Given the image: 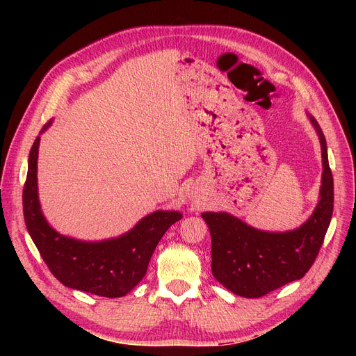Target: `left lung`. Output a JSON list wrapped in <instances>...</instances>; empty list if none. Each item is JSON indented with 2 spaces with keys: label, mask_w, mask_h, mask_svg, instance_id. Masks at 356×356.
<instances>
[{
  "label": "left lung",
  "mask_w": 356,
  "mask_h": 356,
  "mask_svg": "<svg viewBox=\"0 0 356 356\" xmlns=\"http://www.w3.org/2000/svg\"><path fill=\"white\" fill-rule=\"evenodd\" d=\"M322 145L321 200L300 228L287 232L258 231L227 212H204L212 238V274L232 293L258 298L300 280L321 251L333 213V176L326 140L310 117Z\"/></svg>",
  "instance_id": "left-lung-1"
}]
</instances>
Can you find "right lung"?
<instances>
[{
	"instance_id": "1",
	"label": "right lung",
	"mask_w": 356,
	"mask_h": 356,
	"mask_svg": "<svg viewBox=\"0 0 356 356\" xmlns=\"http://www.w3.org/2000/svg\"><path fill=\"white\" fill-rule=\"evenodd\" d=\"M51 124L49 121L43 131ZM40 137L33 143L23 189V212L27 231L51 274L70 289L102 297H122L147 273L159 241L180 212L157 211L143 218L125 235L101 242H82L56 232L46 222L37 196V156Z\"/></svg>"
}]
</instances>
